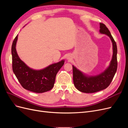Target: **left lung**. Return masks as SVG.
<instances>
[{
    "label": "left lung",
    "mask_w": 128,
    "mask_h": 128,
    "mask_svg": "<svg viewBox=\"0 0 128 128\" xmlns=\"http://www.w3.org/2000/svg\"><path fill=\"white\" fill-rule=\"evenodd\" d=\"M100 32L110 38L113 44V56L110 64L105 70L94 76H86L72 66L73 82L78 91L84 93H94L106 88L110 86L117 70V46L110 30L106 26L100 23Z\"/></svg>",
    "instance_id": "left-lung-1"
}]
</instances>
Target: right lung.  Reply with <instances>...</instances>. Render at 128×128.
<instances>
[{
    "mask_svg": "<svg viewBox=\"0 0 128 128\" xmlns=\"http://www.w3.org/2000/svg\"><path fill=\"white\" fill-rule=\"evenodd\" d=\"M15 37L12 45V68L18 82L24 88L36 93H43L51 90L54 86L56 74L64 63V60L48 66L41 70L29 68L18 55Z\"/></svg>",
    "mask_w": 128,
    "mask_h": 128,
    "instance_id": "1",
    "label": "right lung"
}]
</instances>
